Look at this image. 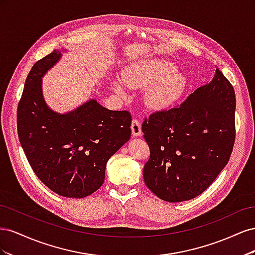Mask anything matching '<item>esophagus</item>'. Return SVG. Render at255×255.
Returning <instances> with one entry per match:
<instances>
[{
	"label": "esophagus",
	"instance_id": "1",
	"mask_svg": "<svg viewBox=\"0 0 255 255\" xmlns=\"http://www.w3.org/2000/svg\"><path fill=\"white\" fill-rule=\"evenodd\" d=\"M130 129H132V134L134 136H140L141 135V126L140 122L137 119L132 120V125H130Z\"/></svg>",
	"mask_w": 255,
	"mask_h": 255
}]
</instances>
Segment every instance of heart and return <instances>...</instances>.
Returning <instances> with one entry per match:
<instances>
[{
	"instance_id": "1",
	"label": "heart",
	"mask_w": 255,
	"mask_h": 255,
	"mask_svg": "<svg viewBox=\"0 0 255 255\" xmlns=\"http://www.w3.org/2000/svg\"><path fill=\"white\" fill-rule=\"evenodd\" d=\"M122 79L129 87L144 88L145 102L153 109H164L174 103L183 95L187 80L184 73L174 70V66L167 60L149 59L126 68ZM115 90L123 95L118 83L114 84Z\"/></svg>"
}]
</instances>
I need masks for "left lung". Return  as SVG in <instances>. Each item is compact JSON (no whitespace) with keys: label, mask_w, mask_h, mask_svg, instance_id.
<instances>
[{"label":"left lung","mask_w":255,"mask_h":255,"mask_svg":"<svg viewBox=\"0 0 255 255\" xmlns=\"http://www.w3.org/2000/svg\"><path fill=\"white\" fill-rule=\"evenodd\" d=\"M236 98L219 69L180 105L145 117L141 129L149 145L143 180L168 202L196 198L226 167L235 142Z\"/></svg>","instance_id":"8db88e82"}]
</instances>
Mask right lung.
<instances>
[{
	"label": "right lung",
	"mask_w": 255,
	"mask_h": 255,
	"mask_svg": "<svg viewBox=\"0 0 255 255\" xmlns=\"http://www.w3.org/2000/svg\"><path fill=\"white\" fill-rule=\"evenodd\" d=\"M59 57L54 50L30 69L18 104V136L45 186L66 198H84L102 186L107 160L132 134V116L96 100L65 115L52 112L42 98L41 78Z\"/></svg>",
	"instance_id": "add662e5"
}]
</instances>
